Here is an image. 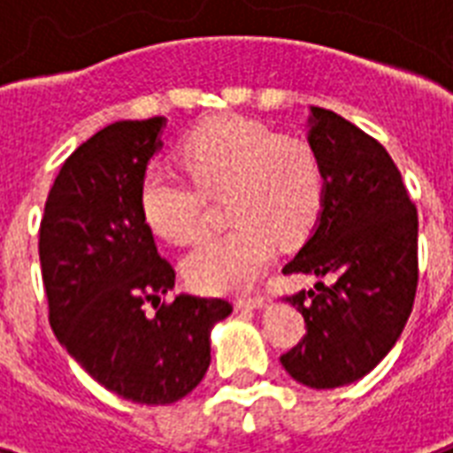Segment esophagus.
Instances as JSON below:
<instances>
[{"mask_svg": "<svg viewBox=\"0 0 453 453\" xmlns=\"http://www.w3.org/2000/svg\"><path fill=\"white\" fill-rule=\"evenodd\" d=\"M237 308H265L268 305V296L265 294H256V296H242L234 298Z\"/></svg>", "mask_w": 453, "mask_h": 453, "instance_id": "1", "label": "esophagus"}]
</instances>
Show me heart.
I'll return each instance as SVG.
<instances>
[{"label": "heart", "instance_id": "b5f03b06", "mask_svg": "<svg viewBox=\"0 0 453 453\" xmlns=\"http://www.w3.org/2000/svg\"><path fill=\"white\" fill-rule=\"evenodd\" d=\"M192 180L150 166L141 180V211L152 233L176 244L204 230V192H226L234 220L185 258V277L204 294H237L263 275L275 240L291 244L315 226L324 199V166L315 145L280 136L268 124L223 115L192 129L180 143Z\"/></svg>", "mask_w": 453, "mask_h": 453}]
</instances>
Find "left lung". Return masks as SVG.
Masks as SVG:
<instances>
[{"mask_svg":"<svg viewBox=\"0 0 453 453\" xmlns=\"http://www.w3.org/2000/svg\"><path fill=\"white\" fill-rule=\"evenodd\" d=\"M308 141L324 166L322 213L282 273L319 282L287 296L305 336L280 362L291 379L322 390L366 376L397 343L418 284V216L376 138L312 108Z\"/></svg>","mask_w":453,"mask_h":453,"instance_id":"left-lung-1","label":"left lung"}]
</instances>
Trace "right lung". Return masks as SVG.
Listing matches in <instances>:
<instances>
[{
  "instance_id": "right-lung-1",
  "label": "right lung",
  "mask_w": 453,
  "mask_h": 453,
  "mask_svg": "<svg viewBox=\"0 0 453 453\" xmlns=\"http://www.w3.org/2000/svg\"><path fill=\"white\" fill-rule=\"evenodd\" d=\"M162 127V117L115 122L81 143L60 166L39 226L53 334L91 379L138 404L192 393L211 362V326L233 312L223 298L159 303L176 270L143 219L141 180Z\"/></svg>"
}]
</instances>
